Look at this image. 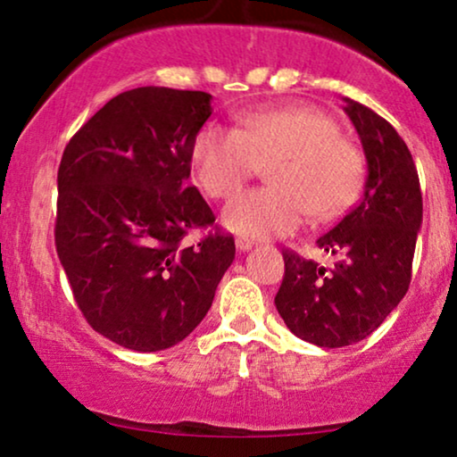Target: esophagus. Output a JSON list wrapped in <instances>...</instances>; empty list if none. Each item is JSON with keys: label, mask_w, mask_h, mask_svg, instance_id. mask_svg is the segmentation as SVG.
<instances>
[{"label": "esophagus", "mask_w": 457, "mask_h": 457, "mask_svg": "<svg viewBox=\"0 0 457 457\" xmlns=\"http://www.w3.org/2000/svg\"><path fill=\"white\" fill-rule=\"evenodd\" d=\"M235 245L239 252H249V249L253 247V243L249 239H243V237H239V239H235Z\"/></svg>", "instance_id": "esophagus-1"}]
</instances>
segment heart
<instances>
[{
    "label": "heart",
    "instance_id": "b5f03b06",
    "mask_svg": "<svg viewBox=\"0 0 457 457\" xmlns=\"http://www.w3.org/2000/svg\"><path fill=\"white\" fill-rule=\"evenodd\" d=\"M239 129L208 122L193 143V166L210 197H227L268 164V187L222 210L224 227L249 239L287 237L305 216L328 220L353 202L364 162L333 118L314 108H266L237 116Z\"/></svg>",
    "mask_w": 457,
    "mask_h": 457
}]
</instances>
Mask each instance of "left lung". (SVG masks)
I'll return each instance as SVG.
<instances>
[{"mask_svg": "<svg viewBox=\"0 0 457 457\" xmlns=\"http://www.w3.org/2000/svg\"><path fill=\"white\" fill-rule=\"evenodd\" d=\"M343 102L364 147V195L316 241L339 262L327 270L285 252L283 285L274 297L293 335L328 349L366 339L397 308L422 227L420 180L408 145L377 112L349 97Z\"/></svg>", "mask_w": 457, "mask_h": 457, "instance_id": "left-lung-1", "label": "left lung"}]
</instances>
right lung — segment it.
Here are the masks:
<instances>
[{
    "mask_svg": "<svg viewBox=\"0 0 457 457\" xmlns=\"http://www.w3.org/2000/svg\"><path fill=\"white\" fill-rule=\"evenodd\" d=\"M212 96L139 87L110 99L72 137L58 170L55 249L87 322L118 345L160 352L204 320L235 260V239L191 174Z\"/></svg>",
    "mask_w": 457,
    "mask_h": 457,
    "instance_id": "obj_1",
    "label": "right lung"
}]
</instances>
